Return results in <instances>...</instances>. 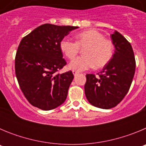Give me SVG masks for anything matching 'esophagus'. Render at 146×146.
Wrapping results in <instances>:
<instances>
[{"mask_svg":"<svg viewBox=\"0 0 146 146\" xmlns=\"http://www.w3.org/2000/svg\"><path fill=\"white\" fill-rule=\"evenodd\" d=\"M72 73H73V74H74V76H76V75H77V74H79V72H77V71H74V70L72 71Z\"/></svg>","mask_w":146,"mask_h":146,"instance_id":"1","label":"esophagus"}]
</instances>
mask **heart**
<instances>
[{
  "label": "heart",
  "instance_id": "obj_1",
  "mask_svg": "<svg viewBox=\"0 0 146 146\" xmlns=\"http://www.w3.org/2000/svg\"><path fill=\"white\" fill-rule=\"evenodd\" d=\"M80 48H84L83 55L72 60L69 68L73 70L84 71L95 67L101 69L110 62L114 52V46L110 40L96 30H88L76 36V42L64 38L60 42L61 52L69 59L78 54Z\"/></svg>",
  "mask_w": 146,
  "mask_h": 146
}]
</instances>
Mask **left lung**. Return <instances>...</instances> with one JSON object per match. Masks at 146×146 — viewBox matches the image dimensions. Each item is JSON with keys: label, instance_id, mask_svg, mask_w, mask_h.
Masks as SVG:
<instances>
[{"label": "left lung", "instance_id": "left-lung-1", "mask_svg": "<svg viewBox=\"0 0 146 146\" xmlns=\"http://www.w3.org/2000/svg\"><path fill=\"white\" fill-rule=\"evenodd\" d=\"M115 52L101 74L86 75L85 94L89 103L96 108L115 107L128 93L135 72V58L129 42L118 31L111 34Z\"/></svg>", "mask_w": 146, "mask_h": 146}]
</instances>
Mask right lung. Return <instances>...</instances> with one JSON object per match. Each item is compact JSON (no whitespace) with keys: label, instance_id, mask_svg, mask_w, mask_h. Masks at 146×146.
Segmentation results:
<instances>
[{"label":"right lung","instance_id":"add662e5","mask_svg":"<svg viewBox=\"0 0 146 146\" xmlns=\"http://www.w3.org/2000/svg\"><path fill=\"white\" fill-rule=\"evenodd\" d=\"M76 26L44 24L23 38L15 58V73L20 87L31 104L50 110L65 102L74 75L58 74L66 64L60 42Z\"/></svg>","mask_w":146,"mask_h":146}]
</instances>
